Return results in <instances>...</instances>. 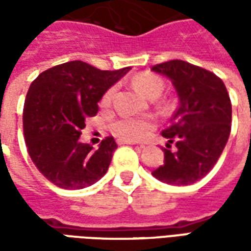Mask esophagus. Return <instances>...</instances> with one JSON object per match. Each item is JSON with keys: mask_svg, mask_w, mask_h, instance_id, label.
Masks as SVG:
<instances>
[{"mask_svg": "<svg viewBox=\"0 0 251 251\" xmlns=\"http://www.w3.org/2000/svg\"><path fill=\"white\" fill-rule=\"evenodd\" d=\"M117 144H118V145H133V142L131 141H126V140H122V138H118V140H117Z\"/></svg>", "mask_w": 251, "mask_h": 251, "instance_id": "34e87169", "label": "esophagus"}]
</instances>
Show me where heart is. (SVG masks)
<instances>
[{
    "mask_svg": "<svg viewBox=\"0 0 251 251\" xmlns=\"http://www.w3.org/2000/svg\"><path fill=\"white\" fill-rule=\"evenodd\" d=\"M131 84L138 93H141L144 97L151 99L158 97L164 88L163 80L156 75L149 74V72H142L140 75L133 77ZM113 97H114V87L109 88L103 94V97L100 99V103L103 106H107L113 100ZM151 129H152V121L148 120V118L121 117L118 120L113 121L110 125V130L113 131L115 136L120 137L122 140H126V141L141 140Z\"/></svg>",
    "mask_w": 251,
    "mask_h": 251,
    "instance_id": "heart-1",
    "label": "heart"
}]
</instances>
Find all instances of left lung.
Here are the masks:
<instances>
[{
    "mask_svg": "<svg viewBox=\"0 0 251 251\" xmlns=\"http://www.w3.org/2000/svg\"><path fill=\"white\" fill-rule=\"evenodd\" d=\"M152 71L168 76L179 95V107L161 133L169 142L164 164L152 175L167 184H194L214 168L231 131L226 86L214 72L184 60L160 63Z\"/></svg>",
    "mask_w": 251,
    "mask_h": 251,
    "instance_id": "8db88e82",
    "label": "left lung"
}]
</instances>
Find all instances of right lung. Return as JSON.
Segmentation results:
<instances>
[{
	"label": "right lung",
	"instance_id": "right-lung-1",
	"mask_svg": "<svg viewBox=\"0 0 251 251\" xmlns=\"http://www.w3.org/2000/svg\"><path fill=\"white\" fill-rule=\"evenodd\" d=\"M129 70L102 71L74 60L46 70L32 82L23 113L25 144L36 168L52 184L82 189L107 172L117 149L113 136L98 149L79 137L84 120L98 113L103 94Z\"/></svg>",
	"mask_w": 251,
	"mask_h": 251
}]
</instances>
